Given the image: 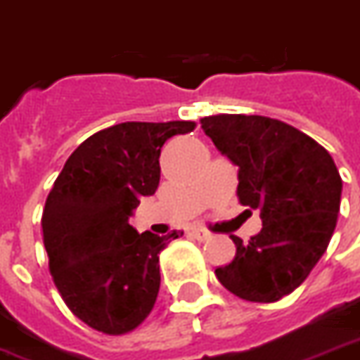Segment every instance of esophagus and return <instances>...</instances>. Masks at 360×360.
Returning a JSON list of instances; mask_svg holds the SVG:
<instances>
[{
    "label": "esophagus",
    "instance_id": "1",
    "mask_svg": "<svg viewBox=\"0 0 360 360\" xmlns=\"http://www.w3.org/2000/svg\"><path fill=\"white\" fill-rule=\"evenodd\" d=\"M188 236H191V238H196V240H200V242L210 240V238H212V234L207 233V231H202V229L191 231V233H188Z\"/></svg>",
    "mask_w": 360,
    "mask_h": 360
}]
</instances>
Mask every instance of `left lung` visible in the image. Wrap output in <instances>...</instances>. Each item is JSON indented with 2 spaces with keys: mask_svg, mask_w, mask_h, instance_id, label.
I'll return each instance as SVG.
<instances>
[{
  "mask_svg": "<svg viewBox=\"0 0 360 360\" xmlns=\"http://www.w3.org/2000/svg\"><path fill=\"white\" fill-rule=\"evenodd\" d=\"M217 150L238 166V200L263 227L244 242L217 281L246 302L273 303L313 271L334 234L342 177L328 150L281 120L217 114L200 120Z\"/></svg>",
  "mask_w": 360,
  "mask_h": 360,
  "instance_id": "left-lung-1",
  "label": "left lung"
}]
</instances>
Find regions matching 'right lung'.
<instances>
[{
  "label": "right lung",
  "mask_w": 360,
  "mask_h": 360,
  "mask_svg": "<svg viewBox=\"0 0 360 360\" xmlns=\"http://www.w3.org/2000/svg\"><path fill=\"white\" fill-rule=\"evenodd\" d=\"M194 122H124L93 133L70 154L41 215L49 271L74 315L93 330L120 336L153 311L160 290L158 236L129 225L143 196L156 193L160 150Z\"/></svg>",
  "instance_id": "right-lung-1"
}]
</instances>
